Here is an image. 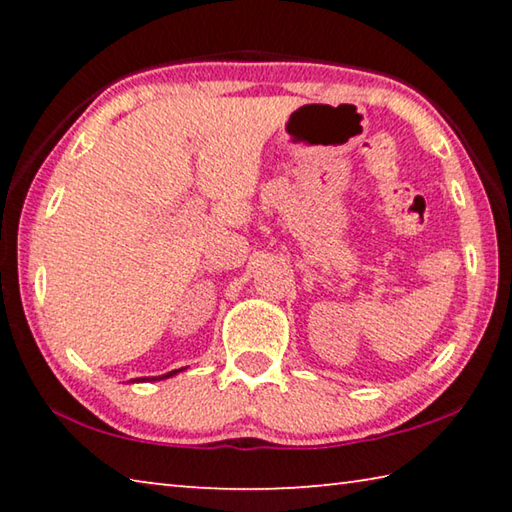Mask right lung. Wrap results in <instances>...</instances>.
<instances>
[{
	"label": "right lung",
	"mask_w": 512,
	"mask_h": 512,
	"mask_svg": "<svg viewBox=\"0 0 512 512\" xmlns=\"http://www.w3.org/2000/svg\"><path fill=\"white\" fill-rule=\"evenodd\" d=\"M180 370H183V368H180ZM180 370H171V372H167V375H160V377H137V379H131V381H160V379H169L173 375H178Z\"/></svg>",
	"instance_id": "add662e5"
}]
</instances>
